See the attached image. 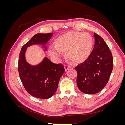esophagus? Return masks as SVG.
Returning a JSON list of instances; mask_svg holds the SVG:
<instances>
[{"label": "esophagus", "mask_w": 125, "mask_h": 125, "mask_svg": "<svg viewBox=\"0 0 125 125\" xmlns=\"http://www.w3.org/2000/svg\"><path fill=\"white\" fill-rule=\"evenodd\" d=\"M64 66H65V70L66 71H67L68 69H69V68H70V67L69 66H68L65 65Z\"/></svg>", "instance_id": "esophagus-1"}]
</instances>
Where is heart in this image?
I'll use <instances>...</instances> for the list:
<instances>
[{
    "label": "heart",
    "mask_w": 125,
    "mask_h": 125,
    "mask_svg": "<svg viewBox=\"0 0 125 125\" xmlns=\"http://www.w3.org/2000/svg\"><path fill=\"white\" fill-rule=\"evenodd\" d=\"M93 45L92 36L88 33L71 31L59 36L55 45L49 48V53L56 59L62 57L63 52L70 62L82 63L89 58Z\"/></svg>",
    "instance_id": "heart-1"
}]
</instances>
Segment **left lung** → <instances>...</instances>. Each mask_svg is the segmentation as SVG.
<instances>
[{
	"label": "left lung",
	"mask_w": 125,
	"mask_h": 125,
	"mask_svg": "<svg viewBox=\"0 0 125 125\" xmlns=\"http://www.w3.org/2000/svg\"><path fill=\"white\" fill-rule=\"evenodd\" d=\"M95 45L89 58L75 68L79 89L86 94L99 92L107 83L113 68L111 52L104 40L94 33Z\"/></svg>",
	"instance_id": "8db88e82"
}]
</instances>
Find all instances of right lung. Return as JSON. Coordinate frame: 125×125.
I'll return each mask as SVG.
<instances>
[{
    "label": "right lung",
    "mask_w": 125,
    "mask_h": 125,
    "mask_svg": "<svg viewBox=\"0 0 125 125\" xmlns=\"http://www.w3.org/2000/svg\"><path fill=\"white\" fill-rule=\"evenodd\" d=\"M52 35L51 33L36 34L22 47L20 52L18 71L21 82L26 91L39 99H47L54 95L65 68L62 64L52 63L46 57L40 63L32 65L26 61L25 52L28 47L37 44L43 46L44 51H46V45Z\"/></svg>",
    "instance_id": "right-lung-1"
}]
</instances>
